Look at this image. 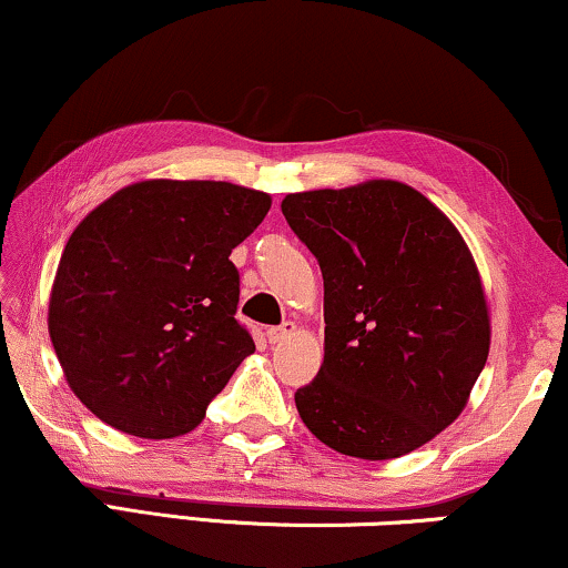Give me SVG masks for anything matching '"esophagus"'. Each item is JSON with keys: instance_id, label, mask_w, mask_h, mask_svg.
<instances>
[{"instance_id": "34e87169", "label": "esophagus", "mask_w": 568, "mask_h": 568, "mask_svg": "<svg viewBox=\"0 0 568 568\" xmlns=\"http://www.w3.org/2000/svg\"><path fill=\"white\" fill-rule=\"evenodd\" d=\"M294 331H297V325L294 323H282V325H276V328H268L266 338H268V344H282V341L290 338Z\"/></svg>"}]
</instances>
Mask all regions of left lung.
I'll return each mask as SVG.
<instances>
[{"label": "left lung", "mask_w": 568, "mask_h": 568, "mask_svg": "<svg viewBox=\"0 0 568 568\" xmlns=\"http://www.w3.org/2000/svg\"><path fill=\"white\" fill-rule=\"evenodd\" d=\"M282 212L325 286L323 367L294 393L302 422L362 460L426 445L460 416L491 344L460 232L398 181L290 193Z\"/></svg>", "instance_id": "left-lung-1"}]
</instances>
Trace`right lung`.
Listing matches in <instances>:
<instances>
[{"label": "right lung", "instance_id": "add662e5", "mask_svg": "<svg viewBox=\"0 0 568 568\" xmlns=\"http://www.w3.org/2000/svg\"><path fill=\"white\" fill-rule=\"evenodd\" d=\"M271 196L222 181L126 185L77 224L49 302L77 398L144 439L189 434L255 344L230 261Z\"/></svg>", "mask_w": 568, "mask_h": 568}]
</instances>
